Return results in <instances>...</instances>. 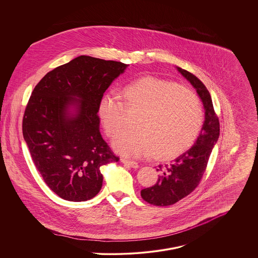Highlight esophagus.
Returning <instances> with one entry per match:
<instances>
[{"mask_svg": "<svg viewBox=\"0 0 258 258\" xmlns=\"http://www.w3.org/2000/svg\"><path fill=\"white\" fill-rule=\"evenodd\" d=\"M121 163L125 164V165H129V166H131V167H133V168H137V167L140 166L137 162L128 161V160H125V159H121Z\"/></svg>", "mask_w": 258, "mask_h": 258, "instance_id": "34e87169", "label": "esophagus"}]
</instances>
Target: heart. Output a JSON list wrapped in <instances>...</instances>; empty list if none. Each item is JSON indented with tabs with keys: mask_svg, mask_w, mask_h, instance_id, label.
Wrapping results in <instances>:
<instances>
[{
	"mask_svg": "<svg viewBox=\"0 0 258 258\" xmlns=\"http://www.w3.org/2000/svg\"><path fill=\"white\" fill-rule=\"evenodd\" d=\"M127 111L141 110L134 130L119 133L112 142L122 156L140 158L151 154L168 159L183 153L197 138L203 108L193 91L156 77L129 83L120 92L105 94L97 113L105 134L113 137L123 128Z\"/></svg>",
	"mask_w": 258,
	"mask_h": 258,
	"instance_id": "obj_1",
	"label": "heart"
}]
</instances>
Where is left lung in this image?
I'll use <instances>...</instances> for the list:
<instances>
[{
    "instance_id": "left-lung-1",
    "label": "left lung",
    "mask_w": 258,
    "mask_h": 258,
    "mask_svg": "<svg viewBox=\"0 0 258 258\" xmlns=\"http://www.w3.org/2000/svg\"><path fill=\"white\" fill-rule=\"evenodd\" d=\"M177 69L199 94L205 108V121L194 145L169 164H160L157 168L160 176L156 184L141 190L142 198L156 206L175 204L199 185L220 134L219 117L215 112L210 93L196 76L184 69Z\"/></svg>"
}]
</instances>
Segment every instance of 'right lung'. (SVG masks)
<instances>
[{"label":"right lung","instance_id":"add662e5","mask_svg":"<svg viewBox=\"0 0 258 258\" xmlns=\"http://www.w3.org/2000/svg\"><path fill=\"white\" fill-rule=\"evenodd\" d=\"M127 66L77 57L48 72L28 99L23 118L24 141L44 182L65 200L92 199L102 186L100 166L119 161L101 137L97 107ZM70 105L76 106L75 117L67 113Z\"/></svg>","mask_w":258,"mask_h":258}]
</instances>
